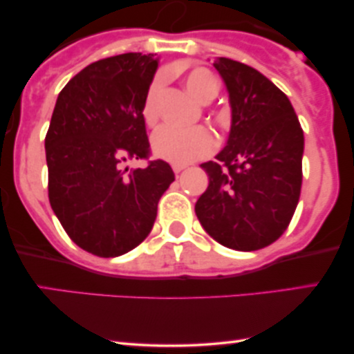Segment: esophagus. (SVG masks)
<instances>
[{
	"label": "esophagus",
	"mask_w": 354,
	"mask_h": 354,
	"mask_svg": "<svg viewBox=\"0 0 354 354\" xmlns=\"http://www.w3.org/2000/svg\"><path fill=\"white\" fill-rule=\"evenodd\" d=\"M185 168H186V166H183V165H173V171H174V174L181 173Z\"/></svg>",
	"instance_id": "34e87169"
}]
</instances>
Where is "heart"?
<instances>
[{"instance_id": "b5f03b06", "label": "heart", "mask_w": 354, "mask_h": 354, "mask_svg": "<svg viewBox=\"0 0 354 354\" xmlns=\"http://www.w3.org/2000/svg\"><path fill=\"white\" fill-rule=\"evenodd\" d=\"M185 84L191 95L203 103L213 100L218 93L216 78L203 68L191 70L186 75ZM161 88H163V76L158 75L148 86L143 104H141V118L148 126H153L158 121V98H160ZM214 146H216V141H214L213 133L205 126L189 129L161 126L151 136L153 153L173 165H188L206 158L213 153Z\"/></svg>"}]
</instances>
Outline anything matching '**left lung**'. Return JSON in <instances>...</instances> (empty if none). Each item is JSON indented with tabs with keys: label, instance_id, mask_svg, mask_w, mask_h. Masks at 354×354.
<instances>
[{
	"label": "left lung",
	"instance_id": "1",
	"mask_svg": "<svg viewBox=\"0 0 354 354\" xmlns=\"http://www.w3.org/2000/svg\"><path fill=\"white\" fill-rule=\"evenodd\" d=\"M230 93L231 131L218 161L203 163L209 185L194 211L223 246L256 251L290 226L303 181L304 136L290 100L245 63L214 61Z\"/></svg>",
	"mask_w": 354,
	"mask_h": 354
}]
</instances>
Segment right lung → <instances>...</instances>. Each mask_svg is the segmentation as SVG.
<instances>
[{"label":"right lung","instance_id":"add662e5","mask_svg":"<svg viewBox=\"0 0 354 354\" xmlns=\"http://www.w3.org/2000/svg\"><path fill=\"white\" fill-rule=\"evenodd\" d=\"M124 53L95 61L56 100L44 138L48 198L73 241L101 258L121 256L151 231L158 201L174 181L166 161L149 160L141 104L158 61ZM146 159V169L124 168Z\"/></svg>","mask_w":354,"mask_h":354}]
</instances>
